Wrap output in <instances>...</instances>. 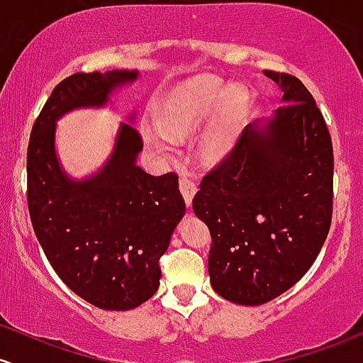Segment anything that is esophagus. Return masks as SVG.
I'll list each match as a JSON object with an SVG mask.
<instances>
[{
	"mask_svg": "<svg viewBox=\"0 0 363 363\" xmlns=\"http://www.w3.org/2000/svg\"><path fill=\"white\" fill-rule=\"evenodd\" d=\"M179 189H181L182 196H184L186 205L189 206L191 203H193L194 194H196V191H198L196 184H194V182L188 177H181V179H179Z\"/></svg>",
	"mask_w": 363,
	"mask_h": 363,
	"instance_id": "esophagus-1",
	"label": "esophagus"
}]
</instances>
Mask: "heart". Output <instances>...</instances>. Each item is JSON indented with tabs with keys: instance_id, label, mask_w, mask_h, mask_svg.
Wrapping results in <instances>:
<instances>
[{
	"instance_id": "b5f03b06",
	"label": "heart",
	"mask_w": 363,
	"mask_h": 363,
	"mask_svg": "<svg viewBox=\"0 0 363 363\" xmlns=\"http://www.w3.org/2000/svg\"><path fill=\"white\" fill-rule=\"evenodd\" d=\"M246 113V94L213 77L182 82L158 110V123L172 136H184L206 123L198 136V148L206 160H218L240 136ZM145 141L158 151L169 150L170 139L158 130H145Z\"/></svg>"
}]
</instances>
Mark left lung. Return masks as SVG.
<instances>
[{
	"label": "left lung",
	"mask_w": 363,
	"mask_h": 363,
	"mask_svg": "<svg viewBox=\"0 0 363 363\" xmlns=\"http://www.w3.org/2000/svg\"><path fill=\"white\" fill-rule=\"evenodd\" d=\"M264 74L282 91V106L245 127L193 200L212 234V288L248 306L281 296L305 276L333 220L328 123L300 79Z\"/></svg>",
	"instance_id": "obj_1"
}]
</instances>
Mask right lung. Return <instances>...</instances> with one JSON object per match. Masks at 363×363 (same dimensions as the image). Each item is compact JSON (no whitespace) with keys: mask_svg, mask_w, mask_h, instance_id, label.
I'll return each instance as SVG.
<instances>
[{"mask_svg":"<svg viewBox=\"0 0 363 363\" xmlns=\"http://www.w3.org/2000/svg\"><path fill=\"white\" fill-rule=\"evenodd\" d=\"M138 70L70 75L35 118L27 148V203L39 245L58 277L87 303L130 310L160 286V257L186 212L174 172L146 174L136 163L143 141L121 123L113 153L82 181L60 167L55 127L67 111L103 106Z\"/></svg>","mask_w":363,"mask_h":363,"instance_id":"1","label":"right lung"}]
</instances>
